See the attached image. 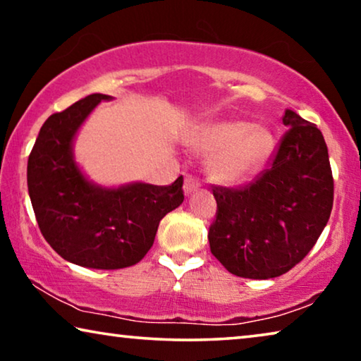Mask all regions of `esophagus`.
Returning a JSON list of instances; mask_svg holds the SVG:
<instances>
[{
    "instance_id": "obj_1",
    "label": "esophagus",
    "mask_w": 361,
    "mask_h": 361,
    "mask_svg": "<svg viewBox=\"0 0 361 361\" xmlns=\"http://www.w3.org/2000/svg\"><path fill=\"white\" fill-rule=\"evenodd\" d=\"M199 188H201V183H199V180L194 178V176H186L185 186H183V190H185L186 196H190V194H192L194 191H197Z\"/></svg>"
}]
</instances>
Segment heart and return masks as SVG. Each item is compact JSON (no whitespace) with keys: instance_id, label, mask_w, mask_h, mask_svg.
<instances>
[{"instance_id":"b5f03b06","label":"heart","mask_w":361,"mask_h":361,"mask_svg":"<svg viewBox=\"0 0 361 361\" xmlns=\"http://www.w3.org/2000/svg\"><path fill=\"white\" fill-rule=\"evenodd\" d=\"M194 151L212 154L209 173L216 181L234 185L259 171L274 149L273 135L245 122H220L202 127L191 136Z\"/></svg>"}]
</instances>
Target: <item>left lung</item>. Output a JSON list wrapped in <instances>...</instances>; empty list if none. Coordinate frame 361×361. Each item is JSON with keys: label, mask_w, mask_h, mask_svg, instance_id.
I'll return each instance as SVG.
<instances>
[{"label": "left lung", "mask_w": 361, "mask_h": 361, "mask_svg": "<svg viewBox=\"0 0 361 361\" xmlns=\"http://www.w3.org/2000/svg\"><path fill=\"white\" fill-rule=\"evenodd\" d=\"M271 169L249 186H214L210 250L241 278L281 276L310 252L329 220L334 181L322 131L294 111Z\"/></svg>", "instance_id": "obj_1"}]
</instances>
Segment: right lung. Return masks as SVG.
<instances>
[{
  "instance_id": "obj_1",
  "label": "right lung",
  "mask_w": 361,
  "mask_h": 361,
  "mask_svg": "<svg viewBox=\"0 0 361 361\" xmlns=\"http://www.w3.org/2000/svg\"><path fill=\"white\" fill-rule=\"evenodd\" d=\"M90 94L53 114L28 156L27 185L39 231L62 259L96 270L138 263L152 247L160 220L183 202V176L170 186L90 181L73 156V140L101 101Z\"/></svg>"
}]
</instances>
